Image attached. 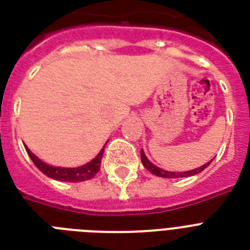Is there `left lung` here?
I'll list each match as a JSON object with an SVG mask.
<instances>
[{
	"label": "left lung",
	"instance_id": "obj_1",
	"mask_svg": "<svg viewBox=\"0 0 250 250\" xmlns=\"http://www.w3.org/2000/svg\"><path fill=\"white\" fill-rule=\"evenodd\" d=\"M141 162L144 165V167L146 168L148 171H150L153 175H156V176H161V178H167V179H178V178H187V176H193L196 174H200L202 170H205L206 167L209 166L210 162L208 164L202 165V166L197 167V168H194V170H190V171H182V172H176V171H167L164 170V168H160L158 166L156 165H153L150 161L146 158L145 156L144 150L141 149Z\"/></svg>",
	"mask_w": 250,
	"mask_h": 250
}]
</instances>
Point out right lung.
<instances>
[{
  "label": "right lung",
  "instance_id": "add662e5",
  "mask_svg": "<svg viewBox=\"0 0 250 250\" xmlns=\"http://www.w3.org/2000/svg\"><path fill=\"white\" fill-rule=\"evenodd\" d=\"M25 150L28 153L29 158L32 160L35 166H36L42 174L46 175V176L54 179V180H58V182L79 183L84 182V180H89V179L93 178L94 175L100 171L102 156H104V150H105V145H104V148L100 150V153L94 157L93 160L80 167L52 166V165L45 164V162H42L39 157L35 156V154L27 148V145H25Z\"/></svg>",
  "mask_w": 250,
  "mask_h": 250
}]
</instances>
